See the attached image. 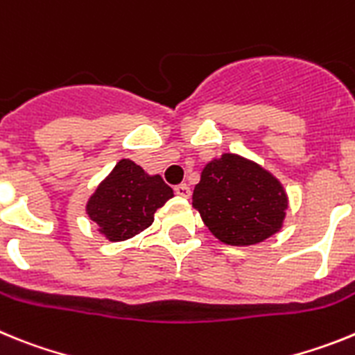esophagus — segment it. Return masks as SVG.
Segmentation results:
<instances>
[{
    "label": "esophagus",
    "instance_id": "1",
    "mask_svg": "<svg viewBox=\"0 0 355 355\" xmlns=\"http://www.w3.org/2000/svg\"><path fill=\"white\" fill-rule=\"evenodd\" d=\"M174 192L178 193L180 197H184V199H188V197L192 196V192H190V187H188L187 183H181V184H178V187H174Z\"/></svg>",
    "mask_w": 355,
    "mask_h": 355
}]
</instances>
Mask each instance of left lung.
I'll use <instances>...</instances> for the list:
<instances>
[{
  "instance_id": "left-lung-1",
  "label": "left lung",
  "mask_w": 355,
  "mask_h": 355,
  "mask_svg": "<svg viewBox=\"0 0 355 355\" xmlns=\"http://www.w3.org/2000/svg\"><path fill=\"white\" fill-rule=\"evenodd\" d=\"M192 206L215 238L247 247L279 233L288 209L281 181L252 159L224 153L202 168Z\"/></svg>"
}]
</instances>
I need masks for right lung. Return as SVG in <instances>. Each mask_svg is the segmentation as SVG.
<instances>
[{"label": "right lung", "mask_w": 355, "mask_h": 355, "mask_svg": "<svg viewBox=\"0 0 355 355\" xmlns=\"http://www.w3.org/2000/svg\"><path fill=\"white\" fill-rule=\"evenodd\" d=\"M174 190L162 175H149L131 159H121L99 183L87 202V215L110 241H122L142 233L155 222Z\"/></svg>", "instance_id": "add662e5"}]
</instances>
